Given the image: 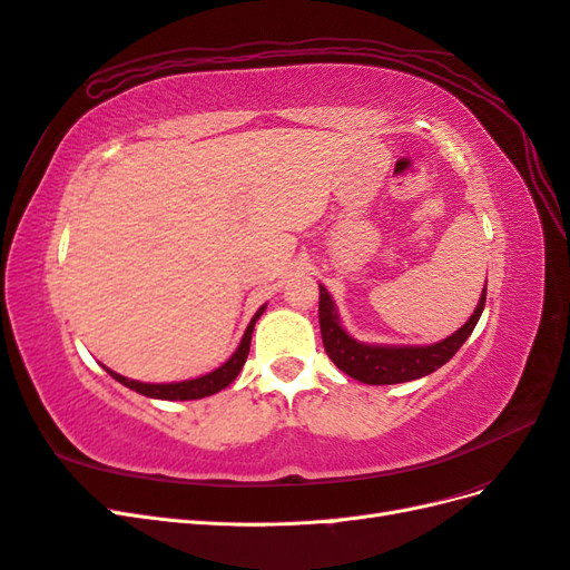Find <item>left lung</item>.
<instances>
[{
	"label": "left lung",
	"mask_w": 570,
	"mask_h": 570,
	"mask_svg": "<svg viewBox=\"0 0 570 570\" xmlns=\"http://www.w3.org/2000/svg\"><path fill=\"white\" fill-rule=\"evenodd\" d=\"M318 289H321L318 323H321L323 347L342 373H347L354 377V381L366 383V385L409 383L444 366L473 333L482 308H485V295H488V285H485L473 316L450 337H444L442 342H435V344H428V347H416V344H413V347L411 344L396 347V344H366V342L354 340L342 327L333 297L327 295V289L323 285H318Z\"/></svg>",
	"instance_id": "left-lung-1"
}]
</instances>
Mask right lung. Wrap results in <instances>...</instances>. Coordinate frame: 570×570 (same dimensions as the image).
I'll return each instance as SVG.
<instances>
[{"label": "right lung", "mask_w": 570, "mask_h": 570, "mask_svg": "<svg viewBox=\"0 0 570 570\" xmlns=\"http://www.w3.org/2000/svg\"><path fill=\"white\" fill-rule=\"evenodd\" d=\"M266 312V306L258 308V312L254 314V318L249 321L247 331L243 335V342H239V347L235 350V354L223 364L220 368L206 373L202 377H193V381H183V383H140V381H130V377L126 375H118L114 373L111 368H107V373L111 377H116V381L120 385H126L135 392H140L145 396H151V400H168V402H187V400H202V396H209V394H216L220 392L223 387H228L237 373L243 371L245 361H247V354H249V344H252V333H254V323L258 321V316H262Z\"/></svg>", "instance_id": "1"}]
</instances>
